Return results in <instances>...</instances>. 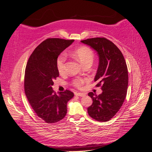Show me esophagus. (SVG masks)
Returning <instances> with one entry per match:
<instances>
[{
	"instance_id": "1",
	"label": "esophagus",
	"mask_w": 152,
	"mask_h": 152,
	"mask_svg": "<svg viewBox=\"0 0 152 152\" xmlns=\"http://www.w3.org/2000/svg\"><path fill=\"white\" fill-rule=\"evenodd\" d=\"M75 95L78 96H81V97H82V96H86V94L85 93H76Z\"/></svg>"
}]
</instances>
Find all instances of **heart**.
Returning a JSON list of instances; mask_svg holds the SVG:
<instances>
[{"label":"heart","instance_id":"heart-1","mask_svg":"<svg viewBox=\"0 0 152 152\" xmlns=\"http://www.w3.org/2000/svg\"><path fill=\"white\" fill-rule=\"evenodd\" d=\"M73 54L78 60L84 66L88 63H93L94 57L93 50L86 45H82V46L77 48L73 50ZM66 60V55L65 53L61 54L57 58V68L59 73H61V74L65 72ZM87 80V79H82V78H76L72 80V85L77 88H80Z\"/></svg>","mask_w":152,"mask_h":152}]
</instances>
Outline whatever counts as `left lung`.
I'll return each mask as SVG.
<instances>
[{
	"mask_svg": "<svg viewBox=\"0 0 152 152\" xmlns=\"http://www.w3.org/2000/svg\"><path fill=\"white\" fill-rule=\"evenodd\" d=\"M97 51L99 66L94 81L101 86L102 93L88 95L93 104L87 108L89 115L98 122H107L118 112L126 99L128 86V71L121 50L112 41L104 37L81 40Z\"/></svg>",
	"mask_w": 152,
	"mask_h": 152,
	"instance_id": "left-lung-1",
	"label": "left lung"
}]
</instances>
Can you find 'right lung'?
Returning a JSON list of instances; mask_svg holds the SVG:
<instances>
[{"mask_svg": "<svg viewBox=\"0 0 152 152\" xmlns=\"http://www.w3.org/2000/svg\"><path fill=\"white\" fill-rule=\"evenodd\" d=\"M74 40L49 38L41 42L26 63L24 88L35 113L46 123H55L66 116L67 103L74 94L69 90L58 94L53 90L54 80L59 77L58 56Z\"/></svg>", "mask_w": 152, "mask_h": 152, "instance_id": "add662e5", "label": "right lung"}]
</instances>
